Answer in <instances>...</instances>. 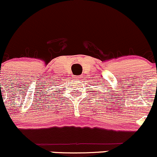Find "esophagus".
<instances>
[{"label": "esophagus", "instance_id": "esophagus-1", "mask_svg": "<svg viewBox=\"0 0 157 157\" xmlns=\"http://www.w3.org/2000/svg\"><path fill=\"white\" fill-rule=\"evenodd\" d=\"M79 78H80L79 76H74V79H75V80H78Z\"/></svg>", "mask_w": 157, "mask_h": 157}]
</instances>
